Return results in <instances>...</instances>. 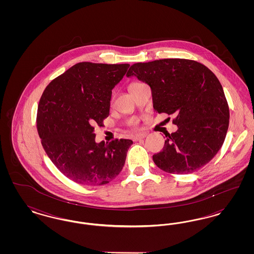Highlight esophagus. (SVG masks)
Here are the masks:
<instances>
[{"instance_id":"34e87169","label":"esophagus","mask_w":254,"mask_h":254,"mask_svg":"<svg viewBox=\"0 0 254 254\" xmlns=\"http://www.w3.org/2000/svg\"><path fill=\"white\" fill-rule=\"evenodd\" d=\"M146 137V134H139V135H135L133 136V141H138V140H141V139H144Z\"/></svg>"}]
</instances>
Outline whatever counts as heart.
I'll use <instances>...</instances> for the list:
<instances>
[{
	"mask_svg": "<svg viewBox=\"0 0 254 254\" xmlns=\"http://www.w3.org/2000/svg\"><path fill=\"white\" fill-rule=\"evenodd\" d=\"M139 84H141V83H132V84H130V85H129V86H128V89H129V90H130V89H131V88H132V87H133V86H134V85H139ZM131 125H132V126H135V125H136V122H135V121L131 122Z\"/></svg>",
	"mask_w": 254,
	"mask_h": 254,
	"instance_id": "heart-1",
	"label": "heart"
}]
</instances>
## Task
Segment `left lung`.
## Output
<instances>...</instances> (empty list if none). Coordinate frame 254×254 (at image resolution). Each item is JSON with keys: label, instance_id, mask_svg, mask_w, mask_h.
Segmentation results:
<instances>
[{"label": "left lung", "instance_id": "left-lung-1", "mask_svg": "<svg viewBox=\"0 0 254 254\" xmlns=\"http://www.w3.org/2000/svg\"><path fill=\"white\" fill-rule=\"evenodd\" d=\"M127 76L150 86L158 113L175 117L177 131L166 135L163 150L152 156L159 169L192 173L217 154L229 128L230 109L210 69L196 61L161 59L134 64Z\"/></svg>", "mask_w": 254, "mask_h": 254}]
</instances>
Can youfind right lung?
Wrapping results in <instances>:
<instances>
[{"instance_id":"1","label":"right lung","mask_w":254,"mask_h":254,"mask_svg":"<svg viewBox=\"0 0 254 254\" xmlns=\"http://www.w3.org/2000/svg\"><path fill=\"white\" fill-rule=\"evenodd\" d=\"M128 67L78 63L44 90L37 111L38 134L49 159L69 180L102 186L121 172L132 141L97 144L94 127L109 117L112 89Z\"/></svg>"}]
</instances>
